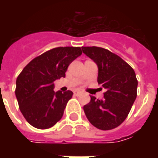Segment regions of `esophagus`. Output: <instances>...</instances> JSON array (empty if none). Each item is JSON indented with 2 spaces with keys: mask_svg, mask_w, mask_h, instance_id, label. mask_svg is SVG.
<instances>
[{
  "mask_svg": "<svg viewBox=\"0 0 158 158\" xmlns=\"http://www.w3.org/2000/svg\"><path fill=\"white\" fill-rule=\"evenodd\" d=\"M73 94H74V96H79V95H80V94H81V92H80V91H74V92H73Z\"/></svg>",
  "mask_w": 158,
  "mask_h": 158,
  "instance_id": "1",
  "label": "esophagus"
}]
</instances>
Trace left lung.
<instances>
[{"instance_id":"1","label":"left lung","mask_w":158,"mask_h":158,"mask_svg":"<svg viewBox=\"0 0 158 158\" xmlns=\"http://www.w3.org/2000/svg\"><path fill=\"white\" fill-rule=\"evenodd\" d=\"M82 51L96 63L97 82L106 89L102 99L90 96V102L84 106L86 118L97 129H115L125 120L136 99L135 73L120 56L106 49L82 46Z\"/></svg>"}]
</instances>
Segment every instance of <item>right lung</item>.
Returning <instances> with one entry per match:
<instances>
[{
  "label": "right lung",
  "mask_w": 158,
  "mask_h": 158,
  "mask_svg": "<svg viewBox=\"0 0 158 158\" xmlns=\"http://www.w3.org/2000/svg\"><path fill=\"white\" fill-rule=\"evenodd\" d=\"M81 54L80 47L53 48L33 59L18 76L15 95L19 109L33 127L49 129L62 118L73 92H55L54 81L65 78L69 64Z\"/></svg>",
  "instance_id": "add662e5"
}]
</instances>
